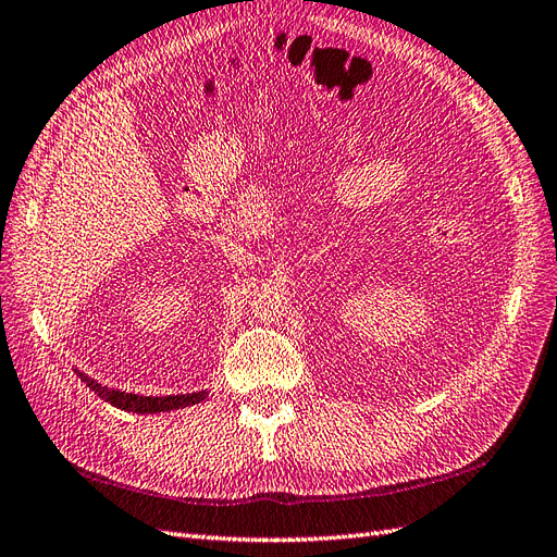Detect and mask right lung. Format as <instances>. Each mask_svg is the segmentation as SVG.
Segmentation results:
<instances>
[{
	"label": "right lung",
	"instance_id": "add662e5",
	"mask_svg": "<svg viewBox=\"0 0 557 557\" xmlns=\"http://www.w3.org/2000/svg\"><path fill=\"white\" fill-rule=\"evenodd\" d=\"M82 383H86L100 399L109 401L111 406H116L121 410H131V412H165V410H177L186 406H196L205 401L208 392H194V394H177V396H139V394H128V392H119L104 387L100 383H95L92 377L86 373H78Z\"/></svg>",
	"mask_w": 557,
	"mask_h": 557
}]
</instances>
